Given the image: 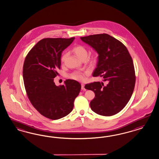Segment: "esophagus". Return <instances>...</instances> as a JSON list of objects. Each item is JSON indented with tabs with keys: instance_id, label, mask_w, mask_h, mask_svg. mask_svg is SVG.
<instances>
[{
	"instance_id": "34e87169",
	"label": "esophagus",
	"mask_w": 159,
	"mask_h": 159,
	"mask_svg": "<svg viewBox=\"0 0 159 159\" xmlns=\"http://www.w3.org/2000/svg\"><path fill=\"white\" fill-rule=\"evenodd\" d=\"M81 85H82V90L84 91L86 90V89H85V88H84V84L83 83H82Z\"/></svg>"
}]
</instances>
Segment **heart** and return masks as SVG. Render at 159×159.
I'll return each instance as SVG.
<instances>
[{"instance_id": "1", "label": "heart", "mask_w": 159, "mask_h": 159, "mask_svg": "<svg viewBox=\"0 0 159 159\" xmlns=\"http://www.w3.org/2000/svg\"><path fill=\"white\" fill-rule=\"evenodd\" d=\"M74 54L76 56L77 58L80 60L83 58H86L87 56V51L86 48L82 45H77L76 46L74 47L72 49ZM67 57V54L64 53L61 57V62L64 63ZM97 56L94 55L93 56L91 61L93 63H95L97 61ZM70 77L73 79L79 80V81H82L84 79V75L83 73H80V72H74L70 75Z\"/></svg>"}]
</instances>
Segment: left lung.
Returning <instances> with one entry per match:
<instances>
[{
	"label": "left lung",
	"mask_w": 159,
	"mask_h": 159,
	"mask_svg": "<svg viewBox=\"0 0 159 159\" xmlns=\"http://www.w3.org/2000/svg\"><path fill=\"white\" fill-rule=\"evenodd\" d=\"M80 39L98 54L93 76L102 77L107 82V84L93 82L84 86L94 92L91 109L99 115L113 116L125 107L133 93L135 75L132 58L125 45L109 34H93Z\"/></svg>",
	"instance_id": "1"
}]
</instances>
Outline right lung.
Returning a JSON list of instances; mask_svg holds the SVG:
<instances>
[{
	"instance_id": "obj_1",
	"label": "right lung",
	"mask_w": 159,
	"mask_h": 159,
	"mask_svg": "<svg viewBox=\"0 0 159 159\" xmlns=\"http://www.w3.org/2000/svg\"><path fill=\"white\" fill-rule=\"evenodd\" d=\"M74 39H42L28 52L24 63L23 79L28 97L41 115L52 120L72 112L82 87L75 80L67 79L64 85L59 86L54 82L60 69L62 52Z\"/></svg>"
}]
</instances>
